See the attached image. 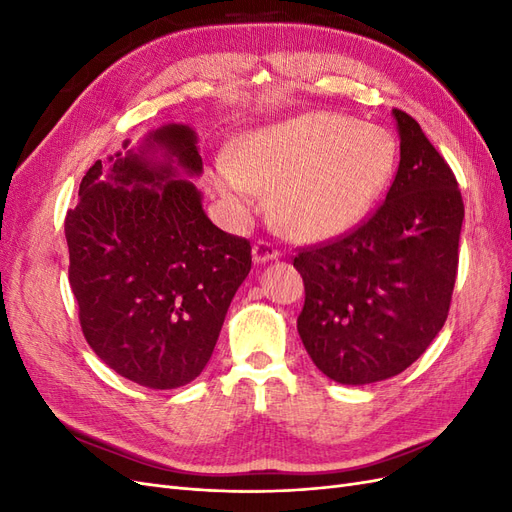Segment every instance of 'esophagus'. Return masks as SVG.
Masks as SVG:
<instances>
[{"instance_id":"obj_1","label":"esophagus","mask_w":512,"mask_h":512,"mask_svg":"<svg viewBox=\"0 0 512 512\" xmlns=\"http://www.w3.org/2000/svg\"><path fill=\"white\" fill-rule=\"evenodd\" d=\"M252 256H254V262H258V265H262V262H269V260H275L280 258V250L277 247L265 239H260L254 243L252 247Z\"/></svg>"}]
</instances>
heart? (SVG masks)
<instances>
[{"label": "heart", "mask_w": 512, "mask_h": 512, "mask_svg": "<svg viewBox=\"0 0 512 512\" xmlns=\"http://www.w3.org/2000/svg\"><path fill=\"white\" fill-rule=\"evenodd\" d=\"M397 143L389 130L337 113L301 115L243 136L220 168V192L247 215L271 192L275 222L299 241L359 222L389 185Z\"/></svg>", "instance_id": "heart-1"}]
</instances>
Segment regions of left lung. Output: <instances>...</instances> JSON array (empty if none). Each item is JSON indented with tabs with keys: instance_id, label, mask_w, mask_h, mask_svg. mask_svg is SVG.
Returning a JSON list of instances; mask_svg holds the SVG:
<instances>
[{
	"instance_id": "obj_1",
	"label": "left lung",
	"mask_w": 512,
	"mask_h": 512,
	"mask_svg": "<svg viewBox=\"0 0 512 512\" xmlns=\"http://www.w3.org/2000/svg\"><path fill=\"white\" fill-rule=\"evenodd\" d=\"M399 168L384 203L346 235L301 247L297 329L335 382L393 378L444 327L459 267L463 200L451 166L408 113L393 108Z\"/></svg>"
}]
</instances>
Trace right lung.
Here are the masks:
<instances>
[{
  "label": "right lung",
  "instance_id": "1",
  "mask_svg": "<svg viewBox=\"0 0 512 512\" xmlns=\"http://www.w3.org/2000/svg\"><path fill=\"white\" fill-rule=\"evenodd\" d=\"M156 146L162 165L146 158ZM173 164L203 173L196 134L179 123L149 134L138 151L117 153L108 173L102 160L91 166L64 224L87 344L119 376L160 391L205 369L252 269L250 241L215 226Z\"/></svg>",
  "mask_w": 512,
  "mask_h": 512
}]
</instances>
